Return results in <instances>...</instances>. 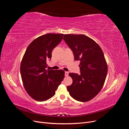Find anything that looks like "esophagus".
<instances>
[{
	"instance_id": "esophagus-1",
	"label": "esophagus",
	"mask_w": 129,
	"mask_h": 129,
	"mask_svg": "<svg viewBox=\"0 0 129 129\" xmlns=\"http://www.w3.org/2000/svg\"><path fill=\"white\" fill-rule=\"evenodd\" d=\"M68 74H69V73L68 72H65L64 75H65L66 76H68Z\"/></svg>"
}]
</instances>
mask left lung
Segmentation results:
<instances>
[{
	"mask_svg": "<svg viewBox=\"0 0 129 129\" xmlns=\"http://www.w3.org/2000/svg\"><path fill=\"white\" fill-rule=\"evenodd\" d=\"M63 40L80 61L81 74L69 73L73 83L67 87L69 94L80 102H87L103 88L108 65L102 49L92 39L83 34H64Z\"/></svg>",
	"mask_w": 129,
	"mask_h": 129,
	"instance_id": "1",
	"label": "left lung"
}]
</instances>
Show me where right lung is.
<instances>
[{
	"label": "right lung",
	"mask_w": 129,
	"mask_h": 129,
	"mask_svg": "<svg viewBox=\"0 0 129 129\" xmlns=\"http://www.w3.org/2000/svg\"><path fill=\"white\" fill-rule=\"evenodd\" d=\"M63 34L48 33L34 39L27 48L20 64L23 85L28 94L37 101H45L55 94L63 81L64 72L47 70V60L53 48L60 44Z\"/></svg>",
	"instance_id": "1"
}]
</instances>
